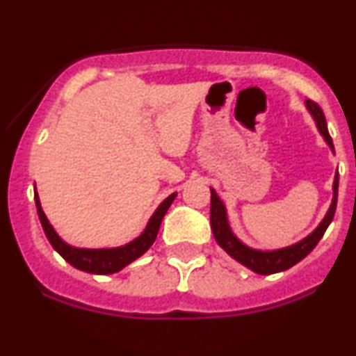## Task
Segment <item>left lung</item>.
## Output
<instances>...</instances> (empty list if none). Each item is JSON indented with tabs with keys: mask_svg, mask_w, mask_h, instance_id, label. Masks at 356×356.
<instances>
[{
	"mask_svg": "<svg viewBox=\"0 0 356 356\" xmlns=\"http://www.w3.org/2000/svg\"><path fill=\"white\" fill-rule=\"evenodd\" d=\"M306 107H308L313 118L316 120V127L321 132V136L325 137V140L328 142V145L332 147V150L334 152L333 140L328 134V127H326L325 113H323L320 105L313 100H306ZM337 199H338V172L334 175V182H333L332 206H330V211L326 212L323 222L308 236V238L300 241V243L295 244V246L276 249V251H256V249L244 246V244L231 232L229 224H227V218H226V207H224L222 201L218 197V194H216L214 189H211V227L219 246L222 248L231 257H234L236 261H239L241 264H244V266L251 269V271L257 273V275H273V273H280V271H284V269L295 266L296 263H300L303 257H306L313 251L314 246L320 243V239L323 238V234H325V231L328 229L330 222L333 220L334 211H337Z\"/></svg>",
	"mask_w": 356,
	"mask_h": 356,
	"instance_id": "left-lung-1",
	"label": "left lung"
}]
</instances>
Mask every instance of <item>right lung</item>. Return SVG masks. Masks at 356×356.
<instances>
[{
    "mask_svg": "<svg viewBox=\"0 0 356 356\" xmlns=\"http://www.w3.org/2000/svg\"><path fill=\"white\" fill-rule=\"evenodd\" d=\"M177 194H170L164 202L159 206V209L154 212V216L150 218L149 224H147L145 231L138 236L137 239H134L132 243L125 244L122 248H112V249H79L73 248L70 244L63 243L60 239V236L56 234L55 229L50 222H48L47 216L42 209V204H40L38 194H35V202L36 209H38L40 220H42V226L47 234L48 241L51 243V246L60 252V256L65 261L75 266L81 271L93 273V275H112V273L120 271L122 268H125L127 264H130L132 261H136L137 257H140L144 252L154 244L155 238H157L159 227H161L162 219H164L167 209L170 207V204L175 199Z\"/></svg>",
    "mask_w": 356,
    "mask_h": 356,
    "instance_id": "1",
    "label": "right lung"
}]
</instances>
